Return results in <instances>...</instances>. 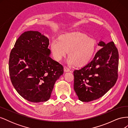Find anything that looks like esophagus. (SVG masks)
<instances>
[{
  "mask_svg": "<svg viewBox=\"0 0 128 128\" xmlns=\"http://www.w3.org/2000/svg\"><path fill=\"white\" fill-rule=\"evenodd\" d=\"M70 69H69L68 67L67 66H64V71L65 72H70Z\"/></svg>",
  "mask_w": 128,
  "mask_h": 128,
  "instance_id": "1",
  "label": "esophagus"
}]
</instances>
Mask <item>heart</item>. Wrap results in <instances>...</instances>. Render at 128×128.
Returning <instances> with one entry per match:
<instances>
[{"label":"heart","mask_w":128,"mask_h":128,"mask_svg":"<svg viewBox=\"0 0 128 128\" xmlns=\"http://www.w3.org/2000/svg\"><path fill=\"white\" fill-rule=\"evenodd\" d=\"M51 47L53 55L58 61L62 59L69 51L67 63L69 65L86 64L94 54L96 48L94 40L80 32L64 34L60 40H53Z\"/></svg>","instance_id":"heart-1"}]
</instances>
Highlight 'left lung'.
<instances>
[{"label": "left lung", "mask_w": 128, "mask_h": 128, "mask_svg": "<svg viewBox=\"0 0 128 128\" xmlns=\"http://www.w3.org/2000/svg\"><path fill=\"white\" fill-rule=\"evenodd\" d=\"M101 49L83 67L74 72V88L78 99L90 102L101 98L113 88L118 77V52L113 42L100 40Z\"/></svg>", "instance_id": "1"}]
</instances>
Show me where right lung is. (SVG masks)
Returning a JSON list of instances; mask_svg holds the SVG:
<instances>
[{"label":"right lung","mask_w":128,"mask_h":128,"mask_svg":"<svg viewBox=\"0 0 128 128\" xmlns=\"http://www.w3.org/2000/svg\"><path fill=\"white\" fill-rule=\"evenodd\" d=\"M49 40L37 31L23 33L10 52L11 82L22 97L32 102H46L63 74V66L50 56Z\"/></svg>","instance_id":"add662e5"}]
</instances>
